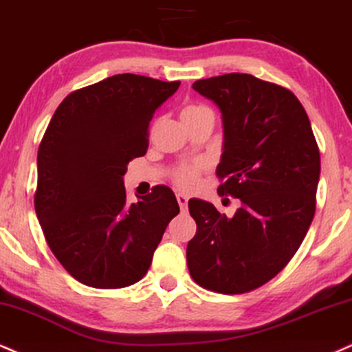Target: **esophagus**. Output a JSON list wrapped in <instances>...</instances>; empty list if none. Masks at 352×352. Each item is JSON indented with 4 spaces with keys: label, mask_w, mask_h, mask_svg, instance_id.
<instances>
[{
    "label": "esophagus",
    "mask_w": 352,
    "mask_h": 352,
    "mask_svg": "<svg viewBox=\"0 0 352 352\" xmlns=\"http://www.w3.org/2000/svg\"><path fill=\"white\" fill-rule=\"evenodd\" d=\"M176 201H177V204H179V207H181V210H186L188 209V201H189V197L186 196V194H176Z\"/></svg>",
    "instance_id": "esophagus-1"
}]
</instances>
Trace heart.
<instances>
[{"mask_svg": "<svg viewBox=\"0 0 352 352\" xmlns=\"http://www.w3.org/2000/svg\"><path fill=\"white\" fill-rule=\"evenodd\" d=\"M204 116L214 117L209 107L202 106V104H188V106H184L183 111H181V119H183V122H186V120L199 119V117ZM199 175H201V168L199 166H181L173 173V183H175L177 188L189 190L196 186Z\"/></svg>", "mask_w": 352, "mask_h": 352, "instance_id": "1", "label": "heart"}]
</instances>
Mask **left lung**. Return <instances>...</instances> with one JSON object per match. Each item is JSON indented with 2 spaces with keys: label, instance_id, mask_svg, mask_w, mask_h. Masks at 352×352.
<instances>
[{
  "label": "left lung",
  "instance_id": "8db88e82",
  "mask_svg": "<svg viewBox=\"0 0 352 352\" xmlns=\"http://www.w3.org/2000/svg\"><path fill=\"white\" fill-rule=\"evenodd\" d=\"M192 88L220 107V196L240 199L232 219L210 202L189 201L197 230L188 243L190 277L219 294H245L287 266L316 209L320 150L292 91L248 73L197 80Z\"/></svg>",
  "mask_w": 352,
  "mask_h": 352
}]
</instances>
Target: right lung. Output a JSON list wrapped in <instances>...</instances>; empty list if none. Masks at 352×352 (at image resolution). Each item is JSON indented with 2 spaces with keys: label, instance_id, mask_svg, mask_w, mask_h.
I'll list each match as a JSON object with an SVG mask.
<instances>
[{
  "label": "right lung",
  "instance_id": "add662e5",
  "mask_svg": "<svg viewBox=\"0 0 352 352\" xmlns=\"http://www.w3.org/2000/svg\"><path fill=\"white\" fill-rule=\"evenodd\" d=\"M179 85L132 73L109 76L68 94L43 133L34 207L52 253L81 284H135L179 214L166 186L129 204L122 179L129 162L146 153L155 111Z\"/></svg>",
  "mask_w": 352,
  "mask_h": 352
}]
</instances>
